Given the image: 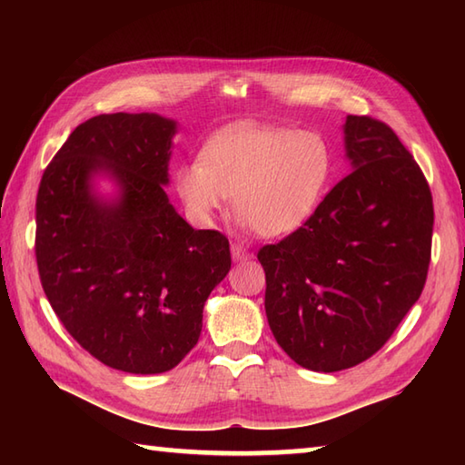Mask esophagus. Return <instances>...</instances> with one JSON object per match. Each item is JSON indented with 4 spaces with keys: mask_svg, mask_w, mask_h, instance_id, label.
<instances>
[{
    "mask_svg": "<svg viewBox=\"0 0 465 465\" xmlns=\"http://www.w3.org/2000/svg\"><path fill=\"white\" fill-rule=\"evenodd\" d=\"M232 258L233 262H248L252 260V253L242 243H232Z\"/></svg>",
    "mask_w": 465,
    "mask_h": 465,
    "instance_id": "obj_1",
    "label": "esophagus"
}]
</instances>
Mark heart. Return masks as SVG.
I'll return each instance as SVG.
<instances>
[{"label": "heart", "mask_w": 465, "mask_h": 465, "mask_svg": "<svg viewBox=\"0 0 465 465\" xmlns=\"http://www.w3.org/2000/svg\"><path fill=\"white\" fill-rule=\"evenodd\" d=\"M331 150L318 132L243 125L215 135L200 160L175 172V192L195 223L210 225L232 197L233 213L263 238L300 230L328 190Z\"/></svg>", "instance_id": "obj_1"}]
</instances>
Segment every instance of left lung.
I'll list each match as a JSON object with an SVG mask.
<instances>
[{
  "mask_svg": "<svg viewBox=\"0 0 465 465\" xmlns=\"http://www.w3.org/2000/svg\"><path fill=\"white\" fill-rule=\"evenodd\" d=\"M351 173L288 238L263 245L265 315L275 341L312 371H340L390 340L428 278L430 185L383 122L348 115Z\"/></svg>",
  "mask_w": 465,
  "mask_h": 465,
  "instance_id": "left-lung-1",
  "label": "left lung"
}]
</instances>
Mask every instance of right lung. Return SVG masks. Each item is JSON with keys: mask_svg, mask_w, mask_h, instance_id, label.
<instances>
[{"mask_svg": "<svg viewBox=\"0 0 465 465\" xmlns=\"http://www.w3.org/2000/svg\"><path fill=\"white\" fill-rule=\"evenodd\" d=\"M177 122L104 114L77 125L35 202L39 280L69 335L127 373L175 368L232 268L230 242L193 230L165 193ZM100 179L112 194L96 190Z\"/></svg>", "mask_w": 465, "mask_h": 465, "instance_id": "add662e5", "label": "right lung"}]
</instances>
